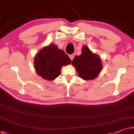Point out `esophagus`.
Instances as JSON below:
<instances>
[{"label": "esophagus", "instance_id": "34e87169", "mask_svg": "<svg viewBox=\"0 0 134 134\" xmlns=\"http://www.w3.org/2000/svg\"><path fill=\"white\" fill-rule=\"evenodd\" d=\"M69 58H70V59H71V60H72L73 59H74V56L73 54H71V55H69Z\"/></svg>", "mask_w": 134, "mask_h": 134}]
</instances>
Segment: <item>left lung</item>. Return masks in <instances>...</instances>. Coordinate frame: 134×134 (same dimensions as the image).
Returning <instances> with one entry per match:
<instances>
[{"label":"left lung","instance_id":"1","mask_svg":"<svg viewBox=\"0 0 134 134\" xmlns=\"http://www.w3.org/2000/svg\"><path fill=\"white\" fill-rule=\"evenodd\" d=\"M79 77L85 80H94L100 74L103 68L102 60L91 52L86 46H83L81 54L77 55L72 62Z\"/></svg>","mask_w":134,"mask_h":134}]
</instances>
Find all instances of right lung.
Masks as SVG:
<instances>
[{"instance_id": "add662e5", "label": "right lung", "mask_w": 134, "mask_h": 134, "mask_svg": "<svg viewBox=\"0 0 134 134\" xmlns=\"http://www.w3.org/2000/svg\"><path fill=\"white\" fill-rule=\"evenodd\" d=\"M34 68L37 74L48 81L55 79L60 74L62 67L71 63V60L57 45L44 46L35 56Z\"/></svg>"}]
</instances>
